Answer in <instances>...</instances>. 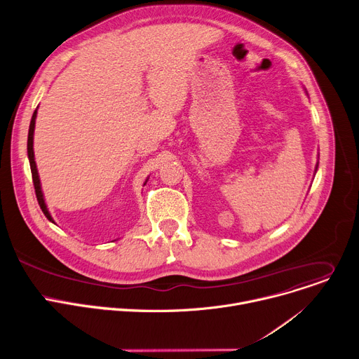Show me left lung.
Returning <instances> with one entry per match:
<instances>
[{
	"label": "left lung",
	"mask_w": 359,
	"mask_h": 359,
	"mask_svg": "<svg viewBox=\"0 0 359 359\" xmlns=\"http://www.w3.org/2000/svg\"><path fill=\"white\" fill-rule=\"evenodd\" d=\"M316 168H318V164H316ZM316 168H315V171H316Z\"/></svg>",
	"instance_id": "8db88e82"
}]
</instances>
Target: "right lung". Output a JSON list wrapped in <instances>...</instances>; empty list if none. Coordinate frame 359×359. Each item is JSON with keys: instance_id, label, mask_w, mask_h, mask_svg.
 Returning <instances> with one entry per match:
<instances>
[{"instance_id": "1", "label": "right lung", "mask_w": 359, "mask_h": 359, "mask_svg": "<svg viewBox=\"0 0 359 359\" xmlns=\"http://www.w3.org/2000/svg\"><path fill=\"white\" fill-rule=\"evenodd\" d=\"M35 118H36V109L32 114L31 123H29V130H28V141H27V152H28V159H29V167H31V174H32V182H34V188H35V195H36V201L41 207L44 215L48 218V221L54 222L47 205H46V200H44V194L41 189V182H39V175H38V170H36V164H35V158H34V130H35ZM147 184V181L144 182V185ZM55 224V222H54Z\"/></svg>"}]
</instances>
